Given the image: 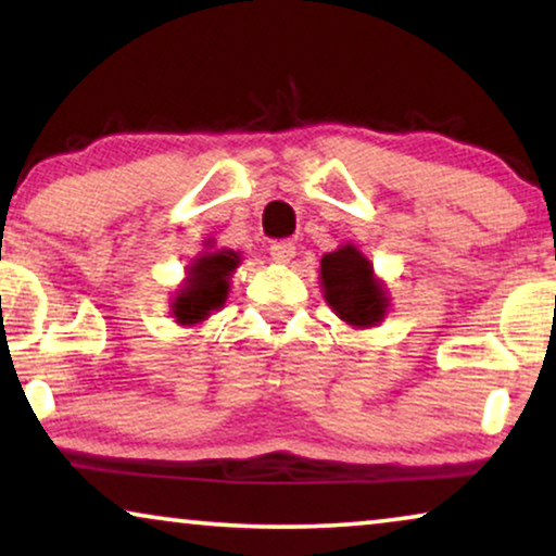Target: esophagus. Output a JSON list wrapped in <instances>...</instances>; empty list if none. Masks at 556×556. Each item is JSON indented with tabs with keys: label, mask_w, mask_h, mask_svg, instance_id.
Returning <instances> with one entry per match:
<instances>
[{
	"label": "esophagus",
	"mask_w": 556,
	"mask_h": 556,
	"mask_svg": "<svg viewBox=\"0 0 556 556\" xmlns=\"http://www.w3.org/2000/svg\"><path fill=\"white\" fill-rule=\"evenodd\" d=\"M295 255V245L293 242H288V240H278V242H273L270 245V257L276 263H291V257Z\"/></svg>",
	"instance_id": "34e87169"
}]
</instances>
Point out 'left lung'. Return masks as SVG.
Listing matches in <instances>:
<instances>
[{"mask_svg": "<svg viewBox=\"0 0 556 556\" xmlns=\"http://www.w3.org/2000/svg\"><path fill=\"white\" fill-rule=\"evenodd\" d=\"M318 280L326 303L352 329H371L384 321L390 293L384 280L375 276V265L354 242L339 245L321 257Z\"/></svg>", "mask_w": 556, "mask_h": 556, "instance_id": "left-lung-1", "label": "left lung"}]
</instances>
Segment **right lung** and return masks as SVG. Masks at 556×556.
I'll use <instances>...</instances> for the list:
<instances>
[{"label": "right lung", "instance_id": "add662e5", "mask_svg": "<svg viewBox=\"0 0 556 556\" xmlns=\"http://www.w3.org/2000/svg\"><path fill=\"white\" fill-rule=\"evenodd\" d=\"M240 253L235 250H207L187 265V278L181 280L172 299V318L179 326H197L225 306L230 293V278L240 265Z\"/></svg>", "mask_w": 556, "mask_h": 556}]
</instances>
